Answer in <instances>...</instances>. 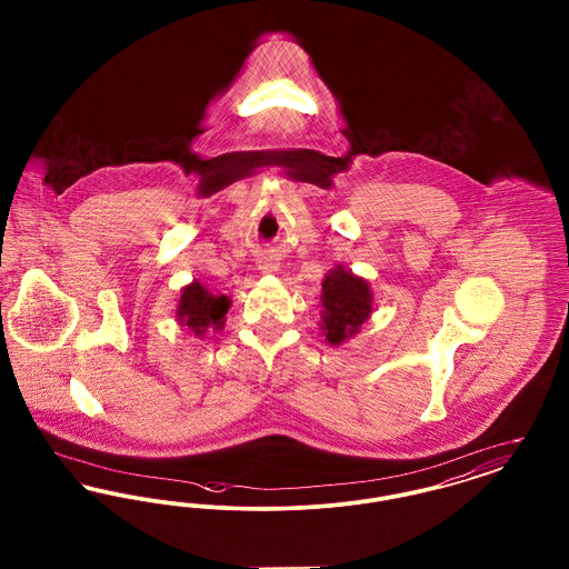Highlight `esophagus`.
<instances>
[{"mask_svg": "<svg viewBox=\"0 0 569 569\" xmlns=\"http://www.w3.org/2000/svg\"><path fill=\"white\" fill-rule=\"evenodd\" d=\"M260 269H262V271H272V269H274V264H269V262H264V264H262V267H260Z\"/></svg>", "mask_w": 569, "mask_h": 569, "instance_id": "1", "label": "esophagus"}]
</instances>
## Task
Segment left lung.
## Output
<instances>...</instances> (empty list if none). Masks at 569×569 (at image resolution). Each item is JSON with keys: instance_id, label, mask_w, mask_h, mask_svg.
<instances>
[{"instance_id": "obj_1", "label": "left lung", "mask_w": 569, "mask_h": 569, "mask_svg": "<svg viewBox=\"0 0 569 569\" xmlns=\"http://www.w3.org/2000/svg\"><path fill=\"white\" fill-rule=\"evenodd\" d=\"M322 332L330 346H341L360 332L373 313L371 286L346 271L341 264L328 272L322 281Z\"/></svg>"}]
</instances>
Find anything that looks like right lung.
Here are the masks:
<instances>
[{"label": "right lung", "mask_w": 569, "mask_h": 569, "mask_svg": "<svg viewBox=\"0 0 569 569\" xmlns=\"http://www.w3.org/2000/svg\"><path fill=\"white\" fill-rule=\"evenodd\" d=\"M228 309H230V298L226 295L216 297L200 281H191L190 286L183 288L179 298L177 322L188 328L196 337H204L209 328L219 330L223 326Z\"/></svg>", "instance_id": "1"}]
</instances>
